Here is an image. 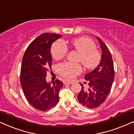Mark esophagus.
<instances>
[{
    "label": "esophagus",
    "instance_id": "obj_1",
    "mask_svg": "<svg viewBox=\"0 0 134 134\" xmlns=\"http://www.w3.org/2000/svg\"><path fill=\"white\" fill-rule=\"evenodd\" d=\"M63 82L64 85H72V84H73V81L69 80H64Z\"/></svg>",
    "mask_w": 134,
    "mask_h": 134
}]
</instances>
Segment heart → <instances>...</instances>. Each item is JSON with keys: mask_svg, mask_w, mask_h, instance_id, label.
Segmentation results:
<instances>
[{"mask_svg": "<svg viewBox=\"0 0 134 134\" xmlns=\"http://www.w3.org/2000/svg\"><path fill=\"white\" fill-rule=\"evenodd\" d=\"M71 45L80 53L79 61L86 68H94L100 61V54L96 49V46L91 39L86 37L78 38L72 40ZM68 48L66 43L62 39L58 40L53 43L51 48L52 55L54 59L58 60L63 58L67 53ZM81 65L78 63L63 62L58 66V71L63 77L72 79L82 72Z\"/></svg>", "mask_w": 134, "mask_h": 134, "instance_id": "1", "label": "heart"}]
</instances>
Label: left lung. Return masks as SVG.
Returning a JSON list of instances; mask_svg holds the SVG:
<instances>
[{
    "instance_id": "obj_1",
    "label": "left lung",
    "mask_w": 134,
    "mask_h": 134,
    "mask_svg": "<svg viewBox=\"0 0 134 134\" xmlns=\"http://www.w3.org/2000/svg\"><path fill=\"white\" fill-rule=\"evenodd\" d=\"M96 38L102 50L101 59L94 70L85 75L89 88L85 90L81 85V90L77 95L79 102L90 109L98 107L105 101L114 80V63L109 49L101 39Z\"/></svg>"
}]
</instances>
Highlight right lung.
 <instances>
[{"label": "right lung", "mask_w": 134, "mask_h": 134, "mask_svg": "<svg viewBox=\"0 0 134 134\" xmlns=\"http://www.w3.org/2000/svg\"><path fill=\"white\" fill-rule=\"evenodd\" d=\"M62 37L55 34H43L35 39L25 52L21 63L20 83L28 102L34 108L47 111L57 104L63 82L46 80L48 69L51 68V47ZM52 69V68H51Z\"/></svg>", "instance_id": "add662e5"}]
</instances>
